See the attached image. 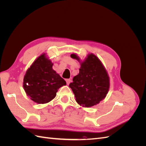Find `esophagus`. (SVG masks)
<instances>
[{
    "label": "esophagus",
    "mask_w": 146,
    "mask_h": 146,
    "mask_svg": "<svg viewBox=\"0 0 146 146\" xmlns=\"http://www.w3.org/2000/svg\"><path fill=\"white\" fill-rule=\"evenodd\" d=\"M66 83L68 84V85H69V83L71 82V80H70V79H66Z\"/></svg>",
    "instance_id": "obj_1"
}]
</instances>
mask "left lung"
I'll return each instance as SVG.
<instances>
[{"instance_id": "8db88e82", "label": "left lung", "mask_w": 146, "mask_h": 146, "mask_svg": "<svg viewBox=\"0 0 146 146\" xmlns=\"http://www.w3.org/2000/svg\"><path fill=\"white\" fill-rule=\"evenodd\" d=\"M71 58L80 61L76 54ZM69 84L77 102L83 107H91L105 99L110 88V78L100 60L94 54L88 55L81 63L79 73Z\"/></svg>"}]
</instances>
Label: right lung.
<instances>
[{"mask_svg": "<svg viewBox=\"0 0 146 146\" xmlns=\"http://www.w3.org/2000/svg\"><path fill=\"white\" fill-rule=\"evenodd\" d=\"M53 64L45 54L39 56L28 69L24 78L26 94L35 102L43 104L54 99L66 81L52 69Z\"/></svg>", "mask_w": 146, "mask_h": 146, "instance_id": "add662e5", "label": "right lung"}]
</instances>
